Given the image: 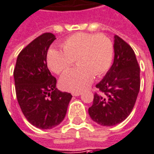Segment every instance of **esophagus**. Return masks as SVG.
<instances>
[{"mask_svg": "<svg viewBox=\"0 0 154 154\" xmlns=\"http://www.w3.org/2000/svg\"><path fill=\"white\" fill-rule=\"evenodd\" d=\"M82 94V93H72L73 96H80Z\"/></svg>", "mask_w": 154, "mask_h": 154, "instance_id": "1", "label": "esophagus"}]
</instances>
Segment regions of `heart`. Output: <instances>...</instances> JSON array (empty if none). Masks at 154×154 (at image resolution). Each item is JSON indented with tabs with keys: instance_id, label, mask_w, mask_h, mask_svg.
<instances>
[{
	"instance_id": "b5f03b06",
	"label": "heart",
	"mask_w": 154,
	"mask_h": 154,
	"mask_svg": "<svg viewBox=\"0 0 154 154\" xmlns=\"http://www.w3.org/2000/svg\"><path fill=\"white\" fill-rule=\"evenodd\" d=\"M62 49H50L47 63L54 72L59 74L76 60L78 66L68 70L60 79V87L70 92L85 90L94 81V75L101 77L112 63L113 43L102 33H74L62 43Z\"/></svg>"
}]
</instances>
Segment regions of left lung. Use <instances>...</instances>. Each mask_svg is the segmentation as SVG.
Instances as JSON below:
<instances>
[{
  "label": "left lung",
  "instance_id": "1",
  "mask_svg": "<svg viewBox=\"0 0 154 154\" xmlns=\"http://www.w3.org/2000/svg\"><path fill=\"white\" fill-rule=\"evenodd\" d=\"M115 58L110 69L96 85L88 109L92 120L103 126H112L128 117L140 90V67L134 51L121 38L115 36Z\"/></svg>",
  "mask_w": 154,
  "mask_h": 154
}]
</instances>
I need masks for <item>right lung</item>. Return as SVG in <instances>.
<instances>
[{
	"label": "right lung",
	"mask_w": 154,
	"mask_h": 154,
	"mask_svg": "<svg viewBox=\"0 0 154 154\" xmlns=\"http://www.w3.org/2000/svg\"><path fill=\"white\" fill-rule=\"evenodd\" d=\"M56 39L45 33L17 56L13 72L17 102L26 119L37 128L51 129L66 116L72 94L56 88V78L47 67L48 50Z\"/></svg>",
	"instance_id": "right-lung-1"
}]
</instances>
